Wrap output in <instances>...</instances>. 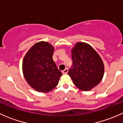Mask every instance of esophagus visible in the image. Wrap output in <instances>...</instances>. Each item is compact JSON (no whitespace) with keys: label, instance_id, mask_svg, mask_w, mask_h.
I'll return each mask as SVG.
<instances>
[{"label":"esophagus","instance_id":"34e87169","mask_svg":"<svg viewBox=\"0 0 123 123\" xmlns=\"http://www.w3.org/2000/svg\"><path fill=\"white\" fill-rule=\"evenodd\" d=\"M68 69L67 68H66L64 70L62 71V73L63 74H67V73H68Z\"/></svg>","mask_w":123,"mask_h":123}]
</instances>
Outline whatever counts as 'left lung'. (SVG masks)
<instances>
[{
	"mask_svg": "<svg viewBox=\"0 0 123 123\" xmlns=\"http://www.w3.org/2000/svg\"><path fill=\"white\" fill-rule=\"evenodd\" d=\"M73 68L68 75L74 85L83 91H89L102 80L105 67L99 55L85 42H77L71 49Z\"/></svg>",
	"mask_w": 123,
	"mask_h": 123,
	"instance_id": "obj_1",
	"label": "left lung"
}]
</instances>
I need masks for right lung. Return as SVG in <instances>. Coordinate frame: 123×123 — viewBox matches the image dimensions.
Instances as JSON below:
<instances>
[{
	"instance_id": "right-lung-1",
	"label": "right lung",
	"mask_w": 123,
	"mask_h": 123,
	"mask_svg": "<svg viewBox=\"0 0 123 123\" xmlns=\"http://www.w3.org/2000/svg\"><path fill=\"white\" fill-rule=\"evenodd\" d=\"M54 46L44 41L35 43L23 61V73L27 83L35 90L47 93L57 85L62 73L53 60Z\"/></svg>"
}]
</instances>
